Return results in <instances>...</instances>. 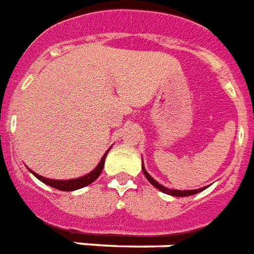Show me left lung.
Here are the masks:
<instances>
[{
  "mask_svg": "<svg viewBox=\"0 0 254 254\" xmlns=\"http://www.w3.org/2000/svg\"><path fill=\"white\" fill-rule=\"evenodd\" d=\"M142 172H144V175H145V178L148 180H149V183H151L152 186H155L156 189H159L161 191V192H165V194H170L172 195V196H190V195H194V194H198V192H200L202 191V189H198V190H189V191H180V190H170V189H165L164 186L159 185L157 182H156L153 178H152L151 175L148 174L145 171V168L142 167Z\"/></svg>",
  "mask_w": 254,
  "mask_h": 254,
  "instance_id": "left-lung-1",
  "label": "left lung"
}]
</instances>
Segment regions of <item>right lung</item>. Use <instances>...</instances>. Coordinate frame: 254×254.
I'll use <instances>...</instances> for the list:
<instances>
[{
    "mask_svg": "<svg viewBox=\"0 0 254 254\" xmlns=\"http://www.w3.org/2000/svg\"><path fill=\"white\" fill-rule=\"evenodd\" d=\"M106 155L108 152L103 155V157L99 161V164L95 167V170L91 171L90 174H87L86 176H82V178H78V179H69V180H54V179H47V178H43L40 175H37L36 172H33V175L36 176L37 179L41 180L43 183L51 186L56 190H60V191H74V190L82 189L84 186H89L93 183L94 180L98 179V176L101 175L103 170V165H105V159H106Z\"/></svg>",
    "mask_w": 254,
    "mask_h": 254,
    "instance_id": "1",
    "label": "right lung"
}]
</instances>
